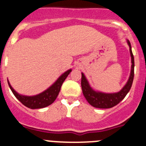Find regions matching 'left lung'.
Wrapping results in <instances>:
<instances>
[{
	"label": "left lung",
	"instance_id": "8db88e82",
	"mask_svg": "<svg viewBox=\"0 0 146 146\" xmlns=\"http://www.w3.org/2000/svg\"><path fill=\"white\" fill-rule=\"evenodd\" d=\"M128 45L129 46V50L131 58V68L130 76L128 79L127 82L125 84L122 90L115 93H105V92L95 91L92 87L90 86L88 81L87 80L85 76L84 73H82V89L84 96L85 97L86 100L88 103L96 108L100 109H108L111 108L119 104L120 101L126 97L128 92H129L132 85L133 79H134V56L131 51V47L130 42L127 40Z\"/></svg>",
	"mask_w": 146,
	"mask_h": 146
}]
</instances>
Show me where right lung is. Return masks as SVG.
<instances>
[{"mask_svg":"<svg viewBox=\"0 0 146 146\" xmlns=\"http://www.w3.org/2000/svg\"><path fill=\"white\" fill-rule=\"evenodd\" d=\"M71 69L68 70L64 72L62 75H61L57 80L48 89H47L46 90L41 92L40 94L33 96H26L19 94L12 88L8 79L7 81H8L9 86L12 92H13V94L24 106H27L28 108L33 109V110L44 108V107H46V106L50 105L52 103H54V101H55L59 95L63 82L70 74V73L71 72Z\"/></svg>","mask_w":146,"mask_h":146,"instance_id":"add662e5","label":"right lung"}]
</instances>
